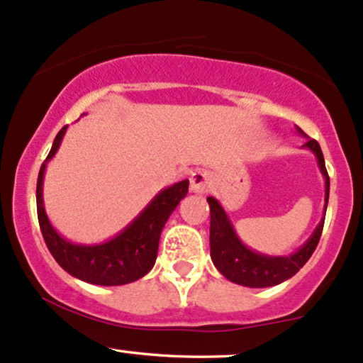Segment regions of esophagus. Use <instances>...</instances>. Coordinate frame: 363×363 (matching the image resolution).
Segmentation results:
<instances>
[{
	"label": "esophagus",
	"instance_id": "1",
	"mask_svg": "<svg viewBox=\"0 0 363 363\" xmlns=\"http://www.w3.org/2000/svg\"><path fill=\"white\" fill-rule=\"evenodd\" d=\"M210 186V174L203 169H196L190 174V191L194 194H205Z\"/></svg>",
	"mask_w": 363,
	"mask_h": 363
}]
</instances>
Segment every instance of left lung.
<instances>
[{
  "label": "left lung",
  "instance_id": "1",
  "mask_svg": "<svg viewBox=\"0 0 363 363\" xmlns=\"http://www.w3.org/2000/svg\"><path fill=\"white\" fill-rule=\"evenodd\" d=\"M296 129L301 136L308 138L301 129ZM303 147H308L318 160L320 172L325 178V207L323 218L316 225L310 239L296 252L289 254V256H266V254L249 249L239 239L220 202L213 196L207 199L210 207V257H212L213 266L232 283L247 286V288H269V286L281 284L283 281L296 274L308 262L311 254L315 252L321 237V230H323L326 207H328L330 178L326 173L325 158L318 143L308 138Z\"/></svg>",
  "mask_w": 363,
  "mask_h": 363
}]
</instances>
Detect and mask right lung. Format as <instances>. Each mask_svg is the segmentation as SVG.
I'll return each instance as SVG.
<instances>
[{"instance_id": "obj_1", "label": "right lung", "mask_w": 363, "mask_h": 363, "mask_svg": "<svg viewBox=\"0 0 363 363\" xmlns=\"http://www.w3.org/2000/svg\"><path fill=\"white\" fill-rule=\"evenodd\" d=\"M67 126L58 131L43 161L37 182V213L48 250L62 269L89 284L121 286L146 276L155 266L160 235L168 217L189 194V180L161 190L134 220L118 235L101 244H74L53 229L43 205V177L47 163L55 156Z\"/></svg>"}]
</instances>
